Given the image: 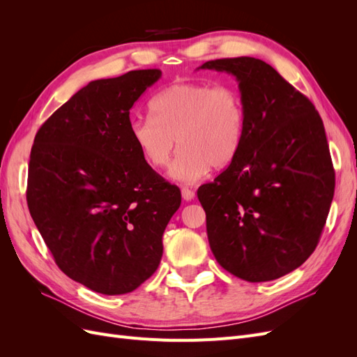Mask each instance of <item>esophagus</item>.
<instances>
[{"label":"esophagus","mask_w":357,"mask_h":357,"mask_svg":"<svg viewBox=\"0 0 357 357\" xmlns=\"http://www.w3.org/2000/svg\"><path fill=\"white\" fill-rule=\"evenodd\" d=\"M181 197L185 201H192L193 198H195V192L189 188H181Z\"/></svg>","instance_id":"34e87169"}]
</instances>
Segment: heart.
Masks as SVG:
<instances>
[{"label":"heart","mask_w":357,"mask_h":357,"mask_svg":"<svg viewBox=\"0 0 357 357\" xmlns=\"http://www.w3.org/2000/svg\"><path fill=\"white\" fill-rule=\"evenodd\" d=\"M153 116L129 123L137 152L153 168L167 167L176 138L180 146L169 176L197 183L211 167L222 169L238 155L245 131V109L231 84L185 80L169 84L150 102Z\"/></svg>","instance_id":"b5f03b06"}]
</instances>
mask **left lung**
<instances>
[{"label":"left lung","instance_id":"8db88e82","mask_svg":"<svg viewBox=\"0 0 357 357\" xmlns=\"http://www.w3.org/2000/svg\"><path fill=\"white\" fill-rule=\"evenodd\" d=\"M199 68L235 75L245 109L243 146L198 189L215 261L245 282L280 278L316 250L335 171L316 107L269 63L225 58Z\"/></svg>","mask_w":357,"mask_h":357}]
</instances>
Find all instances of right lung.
<instances>
[{"mask_svg": "<svg viewBox=\"0 0 357 357\" xmlns=\"http://www.w3.org/2000/svg\"><path fill=\"white\" fill-rule=\"evenodd\" d=\"M160 75L91 82L41 125L31 149V218L61 271L102 295L129 294L156 271L181 204L129 137V110Z\"/></svg>", "mask_w": 357, "mask_h": 357, "instance_id": "1", "label": "right lung"}]
</instances>
